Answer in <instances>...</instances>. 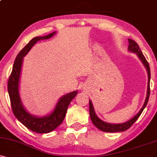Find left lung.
Returning a JSON list of instances; mask_svg holds the SVG:
<instances>
[{"label": "left lung", "mask_w": 157, "mask_h": 157, "mask_svg": "<svg viewBox=\"0 0 157 157\" xmlns=\"http://www.w3.org/2000/svg\"><path fill=\"white\" fill-rule=\"evenodd\" d=\"M128 42H129V46H128V50L131 52H135V53L139 57V58L141 60L142 62V63L144 64V66H145L146 68L147 71V75H148V82H147V97L146 99H145V103H144L143 106L140 111H139V113L136 116H134L131 120H129V121L125 122V123H122V124H110V123H107V122H105L103 121H102L100 119H99L97 117V116L96 115V113L94 112V110L93 108V105L91 103V100H89V113H90V117H91V120L92 121L93 124L98 129H100V131H104V132H119V131H125L126 130L129 128L136 121V120L140 117V116L141 115V113L142 111H143L144 109L145 108V106L147 105V102H148L149 100V96H150V92H151V89H150V80H151V70H150V66H149L148 63L146 59H145V56L143 55L142 52L140 50V46L139 45L135 42L134 40L131 39H128Z\"/></svg>", "instance_id": "obj_1"}]
</instances>
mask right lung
Here are the masks:
<instances>
[{
  "mask_svg": "<svg viewBox=\"0 0 157 157\" xmlns=\"http://www.w3.org/2000/svg\"><path fill=\"white\" fill-rule=\"evenodd\" d=\"M55 32H53L44 37H34L21 49L14 62L12 71L9 77L8 86H7L12 112L15 117L23 125L26 126L27 128L35 133H39V134H46V133L51 132L62 123L66 116L68 105L77 94V91H72L61 97L53 112L48 116L44 117H36L29 114L23 109L21 104L19 96L18 86L23 57L28 53V52L37 41L50 38L55 35Z\"/></svg>",
  "mask_w": 157,
  "mask_h": 157,
  "instance_id": "right-lung-1",
  "label": "right lung"
}]
</instances>
